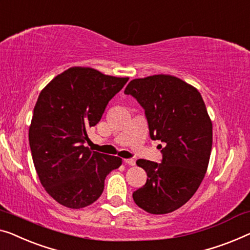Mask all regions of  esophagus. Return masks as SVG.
Returning <instances> with one entry per match:
<instances>
[{
  "label": "esophagus",
  "mask_w": 250,
  "mask_h": 250,
  "mask_svg": "<svg viewBox=\"0 0 250 250\" xmlns=\"http://www.w3.org/2000/svg\"><path fill=\"white\" fill-rule=\"evenodd\" d=\"M124 162L126 165L135 166V160H134V159H124Z\"/></svg>",
  "instance_id": "34e87169"
}]
</instances>
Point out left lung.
I'll return each mask as SVG.
<instances>
[{
	"label": "left lung",
	"instance_id": "8db88e82",
	"mask_svg": "<svg viewBox=\"0 0 250 250\" xmlns=\"http://www.w3.org/2000/svg\"><path fill=\"white\" fill-rule=\"evenodd\" d=\"M146 110L152 140L166 143L162 162L139 159L146 185L133 193L136 205L151 214H167L187 203L208 170L212 122L195 86L169 74L134 79L126 86Z\"/></svg>",
	"mask_w": 250,
	"mask_h": 250
}]
</instances>
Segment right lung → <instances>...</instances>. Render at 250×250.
Listing matches in <instances>:
<instances>
[{
	"label": "right lung",
	"mask_w": 250,
	"mask_h": 250,
	"mask_svg": "<svg viewBox=\"0 0 250 250\" xmlns=\"http://www.w3.org/2000/svg\"><path fill=\"white\" fill-rule=\"evenodd\" d=\"M128 78L73 66L56 75L39 93L29 127L32 160L42 187L57 203L79 209L103 194L106 176L122 159L83 146L108 103Z\"/></svg>",
	"instance_id": "obj_1"
}]
</instances>
